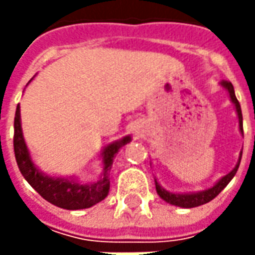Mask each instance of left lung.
I'll return each instance as SVG.
<instances>
[{"label":"left lung","mask_w":255,"mask_h":255,"mask_svg":"<svg viewBox=\"0 0 255 255\" xmlns=\"http://www.w3.org/2000/svg\"><path fill=\"white\" fill-rule=\"evenodd\" d=\"M220 85L229 92L231 102L236 106V112H237V116H239V128H240V132L241 134H243V115H241L240 103H239L237 98H236V93H234V88H233V85H231V82H229V81H223ZM241 154H243V150L240 152V157H239V162L236 164V167H234L229 174L223 176L220 180L217 181L213 187L207 189V190H201L197 191V193H171V191H167L166 189H163L162 186L157 183V180L154 179V183H156V191H157V194H159L166 203H169L171 206L183 207V209H191V207H197V206H201V204H206V203H209V201L213 200L216 196H219V193H220V191L230 183L231 179L236 176V173L239 170V166H240Z\"/></svg>","instance_id":"left-lung-1"}]
</instances>
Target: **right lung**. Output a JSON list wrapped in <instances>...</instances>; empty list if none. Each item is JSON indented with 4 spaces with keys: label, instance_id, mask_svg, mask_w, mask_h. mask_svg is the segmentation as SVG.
Returning a JSON list of instances; mask_svg holds the SVG:
<instances>
[{
    "label": "right lung",
    "instance_id": "1",
    "mask_svg": "<svg viewBox=\"0 0 255 255\" xmlns=\"http://www.w3.org/2000/svg\"><path fill=\"white\" fill-rule=\"evenodd\" d=\"M132 140L130 136H125L121 140H115L105 146L101 153L103 163V173L101 179L95 183H79L74 177H52L41 171L32 162L29 150L26 147L22 128H21V111L16 106L14 119V152L16 164L24 179L45 200L66 210L89 209L102 201L111 187L109 171L112 169L115 154L119 149Z\"/></svg>",
    "mask_w": 255,
    "mask_h": 255
}]
</instances>
